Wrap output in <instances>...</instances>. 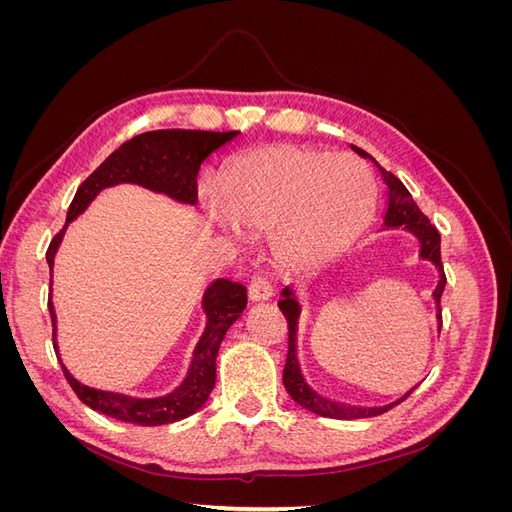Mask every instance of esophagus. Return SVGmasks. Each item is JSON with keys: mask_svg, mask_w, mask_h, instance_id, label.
I'll return each mask as SVG.
<instances>
[{"mask_svg": "<svg viewBox=\"0 0 512 512\" xmlns=\"http://www.w3.org/2000/svg\"><path fill=\"white\" fill-rule=\"evenodd\" d=\"M247 297H250V301H269L273 297V288L269 284L267 277L262 275H256L254 280L250 282V288H247Z\"/></svg>", "mask_w": 512, "mask_h": 512, "instance_id": "34e87169", "label": "esophagus"}]
</instances>
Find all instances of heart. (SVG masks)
<instances>
[{
  "instance_id": "b5f03b06",
  "label": "heart",
  "mask_w": 512,
  "mask_h": 512,
  "mask_svg": "<svg viewBox=\"0 0 512 512\" xmlns=\"http://www.w3.org/2000/svg\"><path fill=\"white\" fill-rule=\"evenodd\" d=\"M211 220L228 232L269 230V250L288 271L327 265L376 215L371 170L348 153L269 145L232 160L218 183Z\"/></svg>"
}]
</instances>
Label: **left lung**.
<instances>
[{
    "mask_svg": "<svg viewBox=\"0 0 512 512\" xmlns=\"http://www.w3.org/2000/svg\"><path fill=\"white\" fill-rule=\"evenodd\" d=\"M352 151L359 153L361 158H367L374 162L380 170L382 181L386 185V213H384V226L382 230H389V228H404L416 237L418 245H421V256L423 260H429L433 267L438 269L440 275V282L433 290V301H436V318H438V329H442V309H440V299H442V292L446 286V275H444V267H442V258H440V232L436 230L427 215L416 207V203L412 200L410 192L406 190V185L401 183L393 173L389 170H384L374 158L369 156L367 151L359 149L350 145ZM280 309L282 314L288 322V356H286V367H284V386L288 395L297 401V404L309 412H314L318 416H329V418H342V421H354V418H369V416H378L386 410H391L393 406L401 404L414 389H410L404 397L393 401L389 406H380V408H365V406H350V404H342V401H333L322 397L316 389L307 384L299 359H297V331H299V316H301V305L297 294L290 286H286L282 290V299H280Z\"/></svg>",
    "mask_w": 512,
    "mask_h": 512,
    "instance_id": "left-lung-1",
    "label": "left lung"
}]
</instances>
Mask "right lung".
Instances as JSON below:
<instances>
[{
    "instance_id": "1",
    "label": "right lung",
    "mask_w": 512,
    "mask_h": 512,
    "mask_svg": "<svg viewBox=\"0 0 512 512\" xmlns=\"http://www.w3.org/2000/svg\"><path fill=\"white\" fill-rule=\"evenodd\" d=\"M239 132H205V130H153L138 134L113 151L94 173H91L81 188L76 190L72 205L68 209L66 226L51 241L46 250V262L53 271L55 254L64 239V232L72 220L91 205L104 188H113L119 183H136L143 188L166 194L177 203L196 205V177L198 168L213 151L230 143ZM247 305V290L243 284L230 280H215L203 294V312L207 316L205 331L200 335L192 354L188 376L173 393L164 397L141 399L113 391L91 389L76 380L68 367L59 359L57 346V316L53 301L49 299V312L53 320V346L55 354L64 369V376L70 382L72 391L79 395L85 406L100 414L113 416L123 423H134L143 427L168 425L188 418L205 406L209 393L215 386V356L226 331L235 324Z\"/></svg>"
}]
</instances>
